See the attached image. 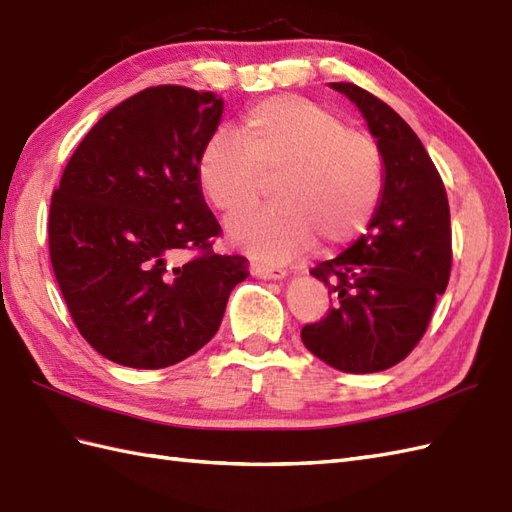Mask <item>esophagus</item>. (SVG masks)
Segmentation results:
<instances>
[{
    "instance_id": "34e87169",
    "label": "esophagus",
    "mask_w": 512,
    "mask_h": 512,
    "mask_svg": "<svg viewBox=\"0 0 512 512\" xmlns=\"http://www.w3.org/2000/svg\"><path fill=\"white\" fill-rule=\"evenodd\" d=\"M251 274L259 279H268V281H279L287 277V270L281 266H264V264H253Z\"/></svg>"
}]
</instances>
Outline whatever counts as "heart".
<instances>
[{
	"label": "heart",
	"instance_id": "obj_1",
	"mask_svg": "<svg viewBox=\"0 0 512 512\" xmlns=\"http://www.w3.org/2000/svg\"><path fill=\"white\" fill-rule=\"evenodd\" d=\"M238 139L218 131L196 160V183L220 212L251 205L261 179L277 175L270 207L229 218V240L268 261L290 259L318 240L333 248L368 225L385 186L383 153L374 138L348 129L320 103L279 95L248 108Z\"/></svg>",
	"mask_w": 512,
	"mask_h": 512
}]
</instances>
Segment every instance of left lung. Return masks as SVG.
<instances>
[{
	"label": "left lung",
	"mask_w": 512,
	"mask_h": 512,
	"mask_svg": "<svg viewBox=\"0 0 512 512\" xmlns=\"http://www.w3.org/2000/svg\"><path fill=\"white\" fill-rule=\"evenodd\" d=\"M370 127L383 153L385 186L368 231L311 270L333 307L300 337L331 368L372 374L400 363L426 333L452 268L450 207L422 140L385 101L333 82Z\"/></svg>",
	"instance_id": "obj_1"
}]
</instances>
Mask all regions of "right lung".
<instances>
[{
	"instance_id": "right-lung-1",
	"label": "right lung",
	"mask_w": 512,
	"mask_h": 512,
	"mask_svg": "<svg viewBox=\"0 0 512 512\" xmlns=\"http://www.w3.org/2000/svg\"><path fill=\"white\" fill-rule=\"evenodd\" d=\"M225 101L153 86L88 131L51 196L49 257L71 318L106 359L160 370L218 331L246 259L216 255L220 233L196 160ZM183 250L197 257L177 265Z\"/></svg>"
}]
</instances>
